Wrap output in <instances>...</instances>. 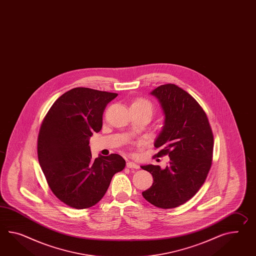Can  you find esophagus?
Instances as JSON below:
<instances>
[{
	"label": "esophagus",
	"mask_w": 256,
	"mask_h": 256,
	"mask_svg": "<svg viewBox=\"0 0 256 256\" xmlns=\"http://www.w3.org/2000/svg\"><path fill=\"white\" fill-rule=\"evenodd\" d=\"M126 168H128L138 169L140 166H138V164H135L134 162H126Z\"/></svg>",
	"instance_id": "obj_1"
}]
</instances>
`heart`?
<instances>
[{
    "instance_id": "obj_1",
    "label": "heart",
    "mask_w": 256,
    "mask_h": 256,
    "mask_svg": "<svg viewBox=\"0 0 256 256\" xmlns=\"http://www.w3.org/2000/svg\"><path fill=\"white\" fill-rule=\"evenodd\" d=\"M131 106L140 107L142 109L148 111V112H150V114H152V112L154 111V107L152 106V104L148 100H145V99H138V100H134L131 104Z\"/></svg>"
}]
</instances>
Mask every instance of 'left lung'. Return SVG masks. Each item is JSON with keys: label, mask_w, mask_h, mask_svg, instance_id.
<instances>
[{"label": "left lung", "mask_w": 256, "mask_h": 256, "mask_svg": "<svg viewBox=\"0 0 256 256\" xmlns=\"http://www.w3.org/2000/svg\"><path fill=\"white\" fill-rule=\"evenodd\" d=\"M164 114V126L154 144L157 157L169 156L164 169L148 164L154 183L144 199L162 209L185 204L198 192L212 166L214 136L206 112L190 94L174 84L154 90Z\"/></svg>", "instance_id": "left-lung-1"}]
</instances>
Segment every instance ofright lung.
Returning <instances> with one entry per match:
<instances>
[{
  "label": "right lung",
  "instance_id": "right-lung-1",
  "mask_svg": "<svg viewBox=\"0 0 256 256\" xmlns=\"http://www.w3.org/2000/svg\"><path fill=\"white\" fill-rule=\"evenodd\" d=\"M116 94L75 88L62 94L42 120L38 158L52 194L68 206L86 209L104 196L126 161L112 154L92 158L90 138L102 126L106 106Z\"/></svg>",
  "mask_w": 256,
  "mask_h": 256
}]
</instances>
